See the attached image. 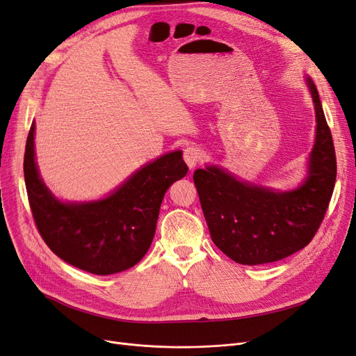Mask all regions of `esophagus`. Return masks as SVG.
Wrapping results in <instances>:
<instances>
[{"mask_svg": "<svg viewBox=\"0 0 356 356\" xmlns=\"http://www.w3.org/2000/svg\"><path fill=\"white\" fill-rule=\"evenodd\" d=\"M183 160H185L188 167L192 170L201 161V151L193 147V145H191V147L185 148V151H183Z\"/></svg>", "mask_w": 356, "mask_h": 356, "instance_id": "obj_1", "label": "esophagus"}]
</instances>
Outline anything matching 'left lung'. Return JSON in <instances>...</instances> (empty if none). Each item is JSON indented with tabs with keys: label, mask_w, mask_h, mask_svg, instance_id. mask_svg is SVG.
<instances>
[{
	"label": "left lung",
	"mask_w": 356,
	"mask_h": 356,
	"mask_svg": "<svg viewBox=\"0 0 356 356\" xmlns=\"http://www.w3.org/2000/svg\"><path fill=\"white\" fill-rule=\"evenodd\" d=\"M311 90L317 130L302 185L279 192L245 183L217 165L198 168L193 181L211 239L245 266L267 264L305 248L320 229L336 183V154L317 88Z\"/></svg>",
	"instance_id": "obj_1"
}]
</instances>
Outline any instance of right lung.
Masks as SVG:
<instances>
[{"label":"right lung","mask_w":356,"mask_h":356,"mask_svg":"<svg viewBox=\"0 0 356 356\" xmlns=\"http://www.w3.org/2000/svg\"><path fill=\"white\" fill-rule=\"evenodd\" d=\"M32 123L24 149V181L35 225L48 248L83 271L108 275L143 258L152 243L164 193L188 173L181 151L143 165L107 198L58 201L39 177Z\"/></svg>","instance_id":"obj_1"}]
</instances>
